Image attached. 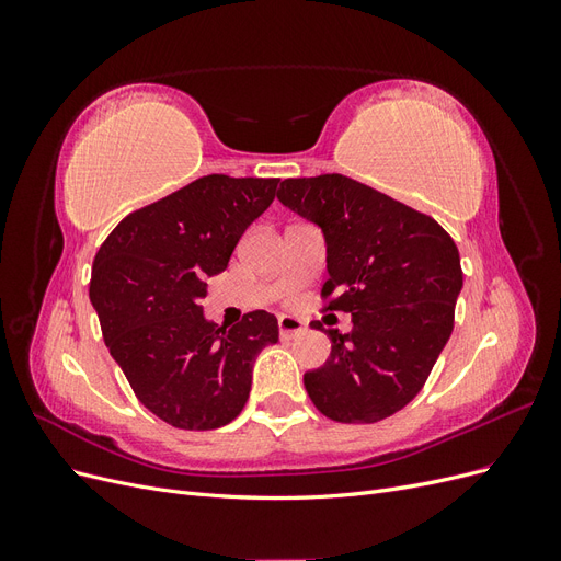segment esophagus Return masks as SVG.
<instances>
[{
  "instance_id": "1",
  "label": "esophagus",
  "mask_w": 561,
  "mask_h": 561,
  "mask_svg": "<svg viewBox=\"0 0 561 561\" xmlns=\"http://www.w3.org/2000/svg\"><path fill=\"white\" fill-rule=\"evenodd\" d=\"M278 330H280V336H283V339H290V336L301 334L307 328H304V322H301L299 318L280 316V318H278Z\"/></svg>"
}]
</instances>
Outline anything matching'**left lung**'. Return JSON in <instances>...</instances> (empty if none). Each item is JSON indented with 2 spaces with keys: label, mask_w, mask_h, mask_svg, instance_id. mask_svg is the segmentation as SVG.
<instances>
[{
  "label": "left lung",
  "mask_w": 561,
  "mask_h": 561,
  "mask_svg": "<svg viewBox=\"0 0 561 561\" xmlns=\"http://www.w3.org/2000/svg\"><path fill=\"white\" fill-rule=\"evenodd\" d=\"M278 201L325 233L322 311L353 316L348 334L328 330V363L304 375L311 402L339 423L393 416L454 330L463 287L456 243L431 215L339 173L283 180Z\"/></svg>",
  "instance_id": "left-lung-1"
}]
</instances>
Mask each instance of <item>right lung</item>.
I'll use <instances>...</instances> for the list:
<instances>
[{
  "label": "right lung",
  "instance_id": "obj_1",
  "mask_svg": "<svg viewBox=\"0 0 561 561\" xmlns=\"http://www.w3.org/2000/svg\"><path fill=\"white\" fill-rule=\"evenodd\" d=\"M278 178L206 175L133 210L100 245L91 304L133 393L182 431L241 414L260 351L278 342L274 313L233 328L203 318L206 278L222 274L243 231L276 198Z\"/></svg>",
  "mask_w": 561,
  "mask_h": 561
}]
</instances>
